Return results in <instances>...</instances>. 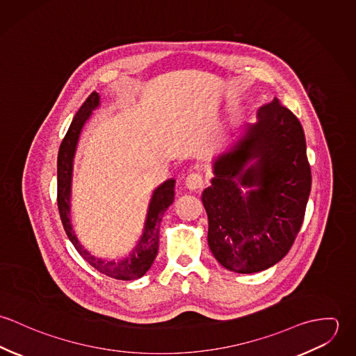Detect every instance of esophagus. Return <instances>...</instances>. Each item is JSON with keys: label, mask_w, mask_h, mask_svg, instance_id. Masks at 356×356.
Wrapping results in <instances>:
<instances>
[{"label": "esophagus", "mask_w": 356, "mask_h": 356, "mask_svg": "<svg viewBox=\"0 0 356 356\" xmlns=\"http://www.w3.org/2000/svg\"><path fill=\"white\" fill-rule=\"evenodd\" d=\"M185 185L189 191H199L204 186V177L199 172H192L186 177Z\"/></svg>", "instance_id": "esophagus-1"}]
</instances>
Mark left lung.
Returning a JSON list of instances; mask_svg holds the SVG:
<instances>
[{
    "label": "left lung",
    "mask_w": 356,
    "mask_h": 356,
    "mask_svg": "<svg viewBox=\"0 0 356 356\" xmlns=\"http://www.w3.org/2000/svg\"><path fill=\"white\" fill-rule=\"evenodd\" d=\"M213 174L202 200L215 259L241 274L278 263L302 227L311 191L299 119L277 99L260 106L257 122L215 159Z\"/></svg>",
    "instance_id": "8db88e82"
}]
</instances>
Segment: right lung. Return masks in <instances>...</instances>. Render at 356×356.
Wrapping results in <instances>:
<instances>
[{
	"label": "right lung",
	"instance_id": "add662e5",
	"mask_svg": "<svg viewBox=\"0 0 356 356\" xmlns=\"http://www.w3.org/2000/svg\"><path fill=\"white\" fill-rule=\"evenodd\" d=\"M99 105L100 96L99 93L93 92L74 116L71 126L60 144L57 156V205L64 230L79 254L102 274L115 280L131 281L143 277L153 264V260L159 250L160 222L165 209L174 202L175 179H167L157 189H154L151 203L148 207L144 233L138 244L126 257H122L119 260H108L97 257L90 254L88 250H85L83 245L79 243L70 219L72 165L82 127Z\"/></svg>",
	"mask_w": 356,
	"mask_h": 356
}]
</instances>
